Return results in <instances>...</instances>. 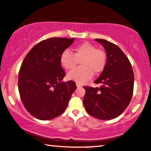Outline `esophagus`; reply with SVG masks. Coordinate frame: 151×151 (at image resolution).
I'll use <instances>...</instances> for the list:
<instances>
[{"instance_id":"esophagus-1","label":"esophagus","mask_w":151,"mask_h":151,"mask_svg":"<svg viewBox=\"0 0 151 151\" xmlns=\"http://www.w3.org/2000/svg\"><path fill=\"white\" fill-rule=\"evenodd\" d=\"M76 85H77V88H81V84H80V83H76Z\"/></svg>"}]
</instances>
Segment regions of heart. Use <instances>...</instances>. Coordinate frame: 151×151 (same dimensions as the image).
<instances>
[{
    "mask_svg": "<svg viewBox=\"0 0 151 151\" xmlns=\"http://www.w3.org/2000/svg\"><path fill=\"white\" fill-rule=\"evenodd\" d=\"M81 62V67L68 74V79L83 83L91 79L93 73L99 74L104 71L107 62V55L102 49L95 45L84 43L74 48V54L65 50L60 56V63L67 70H73Z\"/></svg>",
    "mask_w": 151,
    "mask_h": 151,
    "instance_id": "1",
    "label": "heart"
}]
</instances>
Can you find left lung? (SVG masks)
Returning <instances> with one entry per match:
<instances>
[{
  "label": "left lung",
  "instance_id": "left-lung-1",
  "mask_svg": "<svg viewBox=\"0 0 151 151\" xmlns=\"http://www.w3.org/2000/svg\"><path fill=\"white\" fill-rule=\"evenodd\" d=\"M107 55L104 71L94 81L100 88L83 86V105L90 115L102 120L117 117L129 105L134 87V74L130 62L122 50L111 42L96 39Z\"/></svg>",
  "mask_w": 151,
  "mask_h": 151
}]
</instances>
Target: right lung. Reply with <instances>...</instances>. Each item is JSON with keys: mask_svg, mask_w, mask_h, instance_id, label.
Returning <instances> with one entry per match:
<instances>
[{"mask_svg": "<svg viewBox=\"0 0 151 151\" xmlns=\"http://www.w3.org/2000/svg\"><path fill=\"white\" fill-rule=\"evenodd\" d=\"M74 39L50 38L34 46L21 64L18 86L21 99L30 114L40 120L61 115L77 89L73 81H62L65 72L60 56Z\"/></svg>", "mask_w": 151, "mask_h": 151, "instance_id": "1", "label": "right lung"}]
</instances>
